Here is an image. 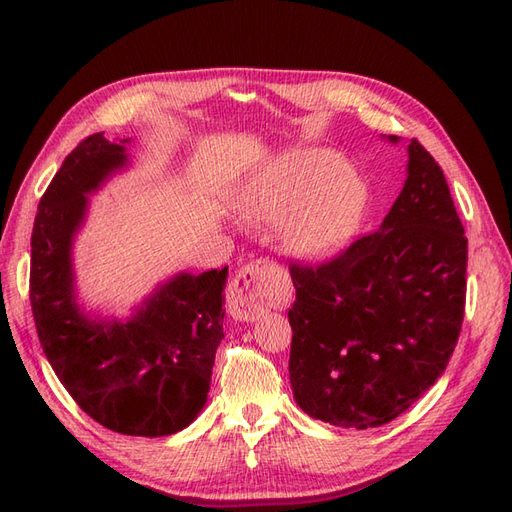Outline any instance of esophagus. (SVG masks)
<instances>
[{
  "label": "esophagus",
  "mask_w": 512,
  "mask_h": 512,
  "mask_svg": "<svg viewBox=\"0 0 512 512\" xmlns=\"http://www.w3.org/2000/svg\"><path fill=\"white\" fill-rule=\"evenodd\" d=\"M279 266L270 259H255L240 268L227 289V311L236 321H255L276 300L274 281Z\"/></svg>",
  "instance_id": "1"
}]
</instances>
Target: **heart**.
<instances>
[{
    "label": "heart",
    "mask_w": 512,
    "mask_h": 512,
    "mask_svg": "<svg viewBox=\"0 0 512 512\" xmlns=\"http://www.w3.org/2000/svg\"><path fill=\"white\" fill-rule=\"evenodd\" d=\"M367 186L334 150L289 152L248 186L242 214L248 221L279 225L285 251L298 259L328 257L354 236Z\"/></svg>",
    "instance_id": "1"
}]
</instances>
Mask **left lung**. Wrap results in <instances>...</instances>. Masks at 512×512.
Here are the masks:
<instances>
[{
  "mask_svg": "<svg viewBox=\"0 0 512 512\" xmlns=\"http://www.w3.org/2000/svg\"><path fill=\"white\" fill-rule=\"evenodd\" d=\"M407 156L403 191L375 233L319 266L289 264L291 390L334 427L403 414L444 373L461 332L467 238L442 167L416 139Z\"/></svg>",
  "mask_w": 512,
  "mask_h": 512,
  "instance_id": "1",
  "label": "left lung"
}]
</instances>
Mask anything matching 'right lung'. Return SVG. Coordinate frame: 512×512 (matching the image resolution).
<instances>
[{
	"mask_svg": "<svg viewBox=\"0 0 512 512\" xmlns=\"http://www.w3.org/2000/svg\"><path fill=\"white\" fill-rule=\"evenodd\" d=\"M128 141L90 135L55 173L34 221L29 300L45 356L81 410L115 433L163 437L191 425L208 401L227 268L171 276L126 321L81 309L72 242L87 195L128 165Z\"/></svg>",
	"mask_w": 512,
	"mask_h": 512,
	"instance_id": "obj_1",
	"label": "right lung"
}]
</instances>
